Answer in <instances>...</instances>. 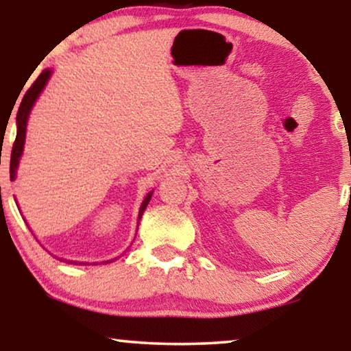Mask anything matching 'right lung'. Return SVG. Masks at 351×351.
<instances>
[{"label":"right lung","instance_id":"obj_1","mask_svg":"<svg viewBox=\"0 0 351 351\" xmlns=\"http://www.w3.org/2000/svg\"><path fill=\"white\" fill-rule=\"evenodd\" d=\"M51 76V70H43L40 76L35 80V83H33L28 90L23 95L21 105H19V110H17V136H16V141H14V145H12V152H11V180L16 179V171H17V165H19V160H21V155L23 152V143H25V131H27V119H28V114H30V110L33 107V104H35V100L38 99V95L45 88L47 80H49ZM16 105V104H14ZM150 198H152V193H148L145 196V199H143V203L141 206V210H138V220H141L143 210H145L147 204L150 203ZM69 263H76V262H69ZM81 263V262H80Z\"/></svg>","mask_w":351,"mask_h":351}]
</instances>
